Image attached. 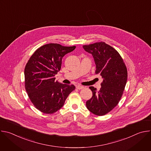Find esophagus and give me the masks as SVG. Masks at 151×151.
<instances>
[{
  "instance_id": "1",
  "label": "esophagus",
  "mask_w": 151,
  "mask_h": 151,
  "mask_svg": "<svg viewBox=\"0 0 151 151\" xmlns=\"http://www.w3.org/2000/svg\"><path fill=\"white\" fill-rule=\"evenodd\" d=\"M76 88L78 90H81V89L83 88V86L81 85H76Z\"/></svg>"
}]
</instances>
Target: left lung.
<instances>
[{
    "mask_svg": "<svg viewBox=\"0 0 151 151\" xmlns=\"http://www.w3.org/2000/svg\"><path fill=\"white\" fill-rule=\"evenodd\" d=\"M83 48L92 54L96 64L95 73L103 78L99 91L90 87L93 96L86 102V106L91 113L102 116L118 104L127 83V70L118 51L104 42L83 45Z\"/></svg>",
    "mask_w": 151,
    "mask_h": 151,
    "instance_id": "1",
    "label": "left lung"
}]
</instances>
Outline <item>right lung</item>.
<instances>
[{
    "label": "right lung",
    "instance_id": "right-lung-1",
    "mask_svg": "<svg viewBox=\"0 0 151 151\" xmlns=\"http://www.w3.org/2000/svg\"><path fill=\"white\" fill-rule=\"evenodd\" d=\"M75 48L58 44H46L38 48L26 64V90L33 105L42 112L51 114L60 109L69 94L75 89L73 85L55 81L63 57Z\"/></svg>",
    "mask_w": 151,
    "mask_h": 151
}]
</instances>
